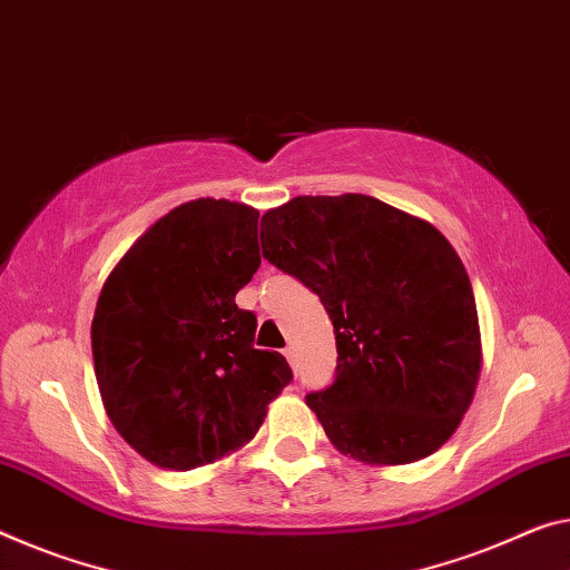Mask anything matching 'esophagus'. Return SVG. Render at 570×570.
I'll list each match as a JSON object with an SVG mask.
<instances>
[{
    "mask_svg": "<svg viewBox=\"0 0 570 570\" xmlns=\"http://www.w3.org/2000/svg\"><path fill=\"white\" fill-rule=\"evenodd\" d=\"M283 354H285V358H287V362H291V366H293V370L297 372V354H295V348H293V346H287Z\"/></svg>",
    "mask_w": 570,
    "mask_h": 570,
    "instance_id": "obj_1",
    "label": "esophagus"
}]
</instances>
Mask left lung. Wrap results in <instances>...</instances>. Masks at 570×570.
Listing matches in <instances>:
<instances>
[{
    "instance_id": "1",
    "label": "left lung",
    "mask_w": 570,
    "mask_h": 570,
    "mask_svg": "<svg viewBox=\"0 0 570 570\" xmlns=\"http://www.w3.org/2000/svg\"><path fill=\"white\" fill-rule=\"evenodd\" d=\"M262 255L321 297L336 380L305 395L328 441L372 466L431 456L481 374L474 291L451 242L372 196H297L262 216Z\"/></svg>"
}]
</instances>
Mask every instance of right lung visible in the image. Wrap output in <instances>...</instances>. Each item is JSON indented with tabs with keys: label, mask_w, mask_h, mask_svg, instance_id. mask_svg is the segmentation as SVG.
Instances as JSON below:
<instances>
[{
	"label": "right lung",
	"mask_w": 570,
	"mask_h": 570,
	"mask_svg": "<svg viewBox=\"0 0 570 570\" xmlns=\"http://www.w3.org/2000/svg\"><path fill=\"white\" fill-rule=\"evenodd\" d=\"M259 212L196 198L147 229L104 283L94 372L117 433L145 461L190 471L247 445L293 380L255 348V313L234 297L259 267Z\"/></svg>",
	"instance_id": "right-lung-1"
}]
</instances>
